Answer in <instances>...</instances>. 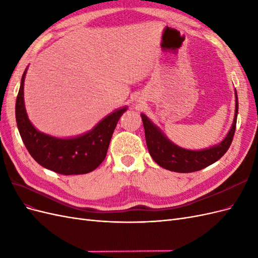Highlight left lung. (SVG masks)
<instances>
[{
	"mask_svg": "<svg viewBox=\"0 0 258 258\" xmlns=\"http://www.w3.org/2000/svg\"><path fill=\"white\" fill-rule=\"evenodd\" d=\"M236 95V111L235 118L228 131L227 136L224 138L222 142L210 146L205 150L191 151L186 150L181 146L174 144L172 141L162 134L159 127L151 121L145 114H141L143 126L145 130V139L148 152L155 162L160 167L178 173H189L205 169L212 165L215 161L223 157V155L228 151L232 142L233 135L236 131L237 116H238V95Z\"/></svg>",
	"mask_w": 258,
	"mask_h": 258,
	"instance_id": "8db88e82",
	"label": "left lung"
}]
</instances>
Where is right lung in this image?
<instances>
[{
    "mask_svg": "<svg viewBox=\"0 0 258 258\" xmlns=\"http://www.w3.org/2000/svg\"><path fill=\"white\" fill-rule=\"evenodd\" d=\"M27 69L21 77L16 100V121L20 137L34 160L59 174H85L98 168L105 158L114 129L127 106L115 110L91 130L73 138H57L38 131L30 121L23 98Z\"/></svg>",
    "mask_w": 258,
    "mask_h": 258,
    "instance_id": "right-lung-1",
    "label": "right lung"
}]
</instances>
